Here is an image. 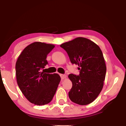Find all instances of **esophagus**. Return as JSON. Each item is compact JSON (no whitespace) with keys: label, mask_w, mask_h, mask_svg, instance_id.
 Segmentation results:
<instances>
[{"label":"esophagus","mask_w":126,"mask_h":126,"mask_svg":"<svg viewBox=\"0 0 126 126\" xmlns=\"http://www.w3.org/2000/svg\"><path fill=\"white\" fill-rule=\"evenodd\" d=\"M60 77H61V79L63 80V79H66L67 78V76L66 75H63V74H60Z\"/></svg>","instance_id":"34e87169"}]
</instances>
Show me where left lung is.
<instances>
[{"label": "left lung", "mask_w": 126, "mask_h": 126, "mask_svg": "<svg viewBox=\"0 0 126 126\" xmlns=\"http://www.w3.org/2000/svg\"><path fill=\"white\" fill-rule=\"evenodd\" d=\"M72 64H77L80 74L68 76L72 82L69 97L72 102L85 105L93 102L102 91L106 64L99 46L89 39L78 37L60 45Z\"/></svg>", "instance_id": "8db88e82"}]
</instances>
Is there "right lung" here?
Listing matches in <instances>:
<instances>
[{"label": "right lung", "instance_id": "1", "mask_svg": "<svg viewBox=\"0 0 126 126\" xmlns=\"http://www.w3.org/2000/svg\"><path fill=\"white\" fill-rule=\"evenodd\" d=\"M54 47L51 44L34 42L24 49L16 62L19 88L25 98L35 105L51 102L61 80L57 73L41 72L48 63L47 56Z\"/></svg>", "mask_w": 126, "mask_h": 126}]
</instances>
